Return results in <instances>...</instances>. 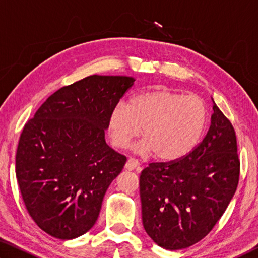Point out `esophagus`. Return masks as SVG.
Returning <instances> with one entry per match:
<instances>
[{"label": "esophagus", "mask_w": 258, "mask_h": 258, "mask_svg": "<svg viewBox=\"0 0 258 258\" xmlns=\"http://www.w3.org/2000/svg\"><path fill=\"white\" fill-rule=\"evenodd\" d=\"M125 168L128 169V171H140L141 167H140V164L137 159L134 158H128L125 164Z\"/></svg>", "instance_id": "obj_1"}]
</instances>
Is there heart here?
I'll return each mask as SVG.
<instances>
[{"mask_svg": "<svg viewBox=\"0 0 258 258\" xmlns=\"http://www.w3.org/2000/svg\"><path fill=\"white\" fill-rule=\"evenodd\" d=\"M207 109L195 95L167 90H148L118 103L108 118V132L112 145L127 148L141 133L143 141L137 146L141 155L154 152L164 161L181 159L195 149L204 133Z\"/></svg>", "mask_w": 258, "mask_h": 258, "instance_id": "b5f03b06", "label": "heart"}]
</instances>
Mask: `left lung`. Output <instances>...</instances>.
<instances>
[{
    "mask_svg": "<svg viewBox=\"0 0 258 258\" xmlns=\"http://www.w3.org/2000/svg\"><path fill=\"white\" fill-rule=\"evenodd\" d=\"M213 103L206 137L189 155L149 164L140 175L143 228L164 249H183L206 237L237 190L235 132Z\"/></svg>",
    "mask_w": 258,
    "mask_h": 258,
    "instance_id": "1",
    "label": "left lung"
}]
</instances>
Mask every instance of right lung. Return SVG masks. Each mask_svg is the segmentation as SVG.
Masks as SVG:
<instances>
[{
	"label": "right lung",
	"instance_id": "add662e5",
	"mask_svg": "<svg viewBox=\"0 0 258 258\" xmlns=\"http://www.w3.org/2000/svg\"><path fill=\"white\" fill-rule=\"evenodd\" d=\"M135 78L92 75L61 87L26 123L16 175L35 223L52 237L75 239L98 220L126 157L107 145L113 107Z\"/></svg>",
	"mask_w": 258,
	"mask_h": 258
}]
</instances>
